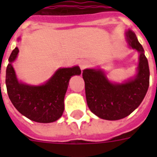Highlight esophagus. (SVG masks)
Listing matches in <instances>:
<instances>
[{
    "mask_svg": "<svg viewBox=\"0 0 157 157\" xmlns=\"http://www.w3.org/2000/svg\"><path fill=\"white\" fill-rule=\"evenodd\" d=\"M79 66H80V68H81V70H84V69L86 68V67L89 66V62L81 61V63H80V64H79Z\"/></svg>",
    "mask_w": 157,
    "mask_h": 157,
    "instance_id": "34e87169",
    "label": "esophagus"
}]
</instances>
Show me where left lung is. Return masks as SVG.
Instances as JSON below:
<instances>
[{
    "label": "left lung",
    "instance_id": "left-lung-1",
    "mask_svg": "<svg viewBox=\"0 0 157 157\" xmlns=\"http://www.w3.org/2000/svg\"><path fill=\"white\" fill-rule=\"evenodd\" d=\"M126 38L129 46L140 53L135 78L124 84H112L100 70L86 69L82 73L87 105L102 119L116 121L129 116L140 105L148 90L150 71L144 48L131 30L126 33Z\"/></svg>",
    "mask_w": 157,
    "mask_h": 157
}]
</instances>
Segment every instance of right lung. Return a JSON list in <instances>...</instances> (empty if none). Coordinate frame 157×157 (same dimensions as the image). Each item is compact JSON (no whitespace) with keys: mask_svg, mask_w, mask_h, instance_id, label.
<instances>
[{"mask_svg":"<svg viewBox=\"0 0 157 157\" xmlns=\"http://www.w3.org/2000/svg\"><path fill=\"white\" fill-rule=\"evenodd\" d=\"M18 53L12 51L6 68V84L11 103L21 114L33 121L50 123L60 118L64 111V96L71 76L81 73L79 67L60 68L45 85L31 86L19 83L12 63Z\"/></svg>","mask_w":157,"mask_h":157,"instance_id":"add662e5","label":"right lung"}]
</instances>
